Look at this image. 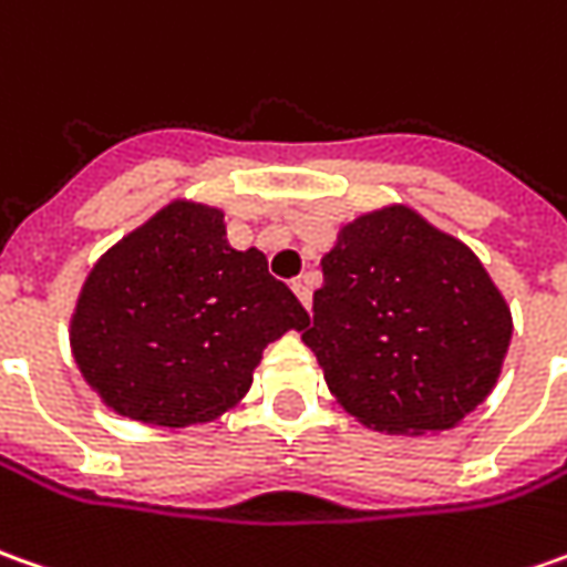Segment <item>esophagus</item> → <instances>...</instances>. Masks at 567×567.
Returning <instances> with one entry per match:
<instances>
[{"label":"esophagus","mask_w":567,"mask_h":567,"mask_svg":"<svg viewBox=\"0 0 567 567\" xmlns=\"http://www.w3.org/2000/svg\"><path fill=\"white\" fill-rule=\"evenodd\" d=\"M292 292H296V296H299V302H302V306L309 309V306H311L309 277H296V280H292Z\"/></svg>","instance_id":"1"}]
</instances>
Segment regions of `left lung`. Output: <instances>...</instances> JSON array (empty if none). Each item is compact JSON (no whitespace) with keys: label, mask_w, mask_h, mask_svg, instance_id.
I'll use <instances>...</instances> for the list:
<instances>
[{"label":"left lung","mask_w":567,"mask_h":567,"mask_svg":"<svg viewBox=\"0 0 567 567\" xmlns=\"http://www.w3.org/2000/svg\"><path fill=\"white\" fill-rule=\"evenodd\" d=\"M302 340L364 427L450 431L499 378L512 311L481 258L409 205L346 224Z\"/></svg>","instance_id":"obj_1"}]
</instances>
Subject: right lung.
Listing matches in <instances>:
<instances>
[{"instance_id": "add662e5", "label": "right lung", "mask_w": 567, "mask_h": 567, "mask_svg": "<svg viewBox=\"0 0 567 567\" xmlns=\"http://www.w3.org/2000/svg\"><path fill=\"white\" fill-rule=\"evenodd\" d=\"M309 311L258 249L227 243L224 212L165 205L99 258L71 318L83 381L117 415L189 427L246 396L261 349Z\"/></svg>"}]
</instances>
